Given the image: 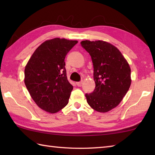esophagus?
<instances>
[{
    "label": "esophagus",
    "mask_w": 155,
    "mask_h": 155,
    "mask_svg": "<svg viewBox=\"0 0 155 155\" xmlns=\"http://www.w3.org/2000/svg\"><path fill=\"white\" fill-rule=\"evenodd\" d=\"M82 84H83V83H82V82H78V83H77V85L78 87H81Z\"/></svg>",
    "instance_id": "obj_1"
}]
</instances>
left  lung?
<instances>
[{
  "mask_svg": "<svg viewBox=\"0 0 155 155\" xmlns=\"http://www.w3.org/2000/svg\"><path fill=\"white\" fill-rule=\"evenodd\" d=\"M81 44L91 57L95 89L86 94L89 106L107 113L117 107L129 89L130 68L120 51L103 41H83Z\"/></svg>",
  "mask_w": 155,
  "mask_h": 155,
  "instance_id": "obj_1",
  "label": "left lung"
}]
</instances>
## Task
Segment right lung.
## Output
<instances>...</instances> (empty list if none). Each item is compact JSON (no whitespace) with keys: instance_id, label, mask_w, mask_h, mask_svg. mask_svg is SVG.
Returning a JSON list of instances; mask_svg holds the SVG:
<instances>
[{"instance_id":"right-lung-1","label":"right lung","mask_w":155,"mask_h":155,"mask_svg":"<svg viewBox=\"0 0 155 155\" xmlns=\"http://www.w3.org/2000/svg\"><path fill=\"white\" fill-rule=\"evenodd\" d=\"M78 42L54 38L39 46L25 68V84L32 100L41 109L56 113L67 106L72 85L69 83L64 58Z\"/></svg>"}]
</instances>
